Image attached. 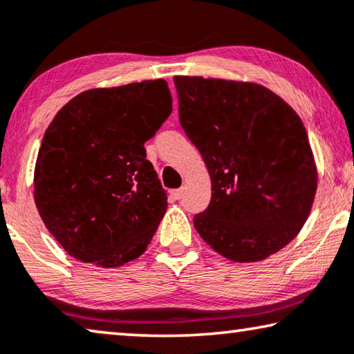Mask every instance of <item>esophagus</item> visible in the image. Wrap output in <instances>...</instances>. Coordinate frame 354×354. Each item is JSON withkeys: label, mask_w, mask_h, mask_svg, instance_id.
I'll use <instances>...</instances> for the list:
<instances>
[{"label": "esophagus", "mask_w": 354, "mask_h": 354, "mask_svg": "<svg viewBox=\"0 0 354 354\" xmlns=\"http://www.w3.org/2000/svg\"><path fill=\"white\" fill-rule=\"evenodd\" d=\"M171 194H172V198H174V199H180V198H182V194H183V189H182V188L172 189Z\"/></svg>", "instance_id": "esophagus-1"}]
</instances>
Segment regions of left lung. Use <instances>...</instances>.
<instances>
[{"label":"left lung","mask_w":354,"mask_h":354,"mask_svg":"<svg viewBox=\"0 0 354 354\" xmlns=\"http://www.w3.org/2000/svg\"><path fill=\"white\" fill-rule=\"evenodd\" d=\"M180 126L201 153L212 196L194 215L211 248L238 263L288 245L313 206L317 169L300 116L255 83L176 76Z\"/></svg>","instance_id":"left-lung-1"}]
</instances>
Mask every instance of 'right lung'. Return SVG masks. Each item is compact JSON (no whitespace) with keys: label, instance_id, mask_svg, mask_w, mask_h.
I'll list each match as a JSON object with an SVG mask.
<instances>
[{"label":"right lung","instance_id":"add662e5","mask_svg":"<svg viewBox=\"0 0 354 354\" xmlns=\"http://www.w3.org/2000/svg\"><path fill=\"white\" fill-rule=\"evenodd\" d=\"M172 111L165 80L97 88L57 111L35 166V204L71 257L116 268L147 250L167 196L143 143Z\"/></svg>","mask_w":354,"mask_h":354}]
</instances>
